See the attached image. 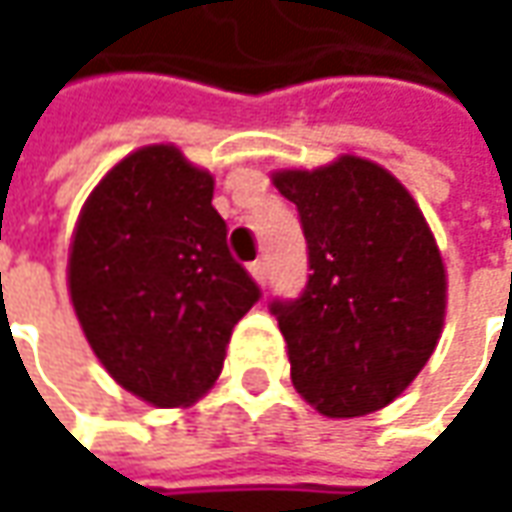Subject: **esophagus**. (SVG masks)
I'll return each mask as SVG.
<instances>
[{
    "label": "esophagus",
    "instance_id": "34e87169",
    "mask_svg": "<svg viewBox=\"0 0 512 512\" xmlns=\"http://www.w3.org/2000/svg\"><path fill=\"white\" fill-rule=\"evenodd\" d=\"M250 276H253V279H256L259 285H265V282H267V265H265V262H253V265H250Z\"/></svg>",
    "mask_w": 512,
    "mask_h": 512
}]
</instances>
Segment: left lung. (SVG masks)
I'll use <instances>...</instances> for the list:
<instances>
[{
	"label": "left lung",
	"mask_w": 512,
	"mask_h": 512,
	"mask_svg": "<svg viewBox=\"0 0 512 512\" xmlns=\"http://www.w3.org/2000/svg\"><path fill=\"white\" fill-rule=\"evenodd\" d=\"M273 185L299 210L310 262L305 293L270 305L293 387L330 419L376 413L402 396L442 336L439 245L407 187L362 156L279 170Z\"/></svg>",
	"instance_id": "obj_1"
}]
</instances>
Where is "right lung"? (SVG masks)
Masks as SVG:
<instances>
[{"mask_svg":"<svg viewBox=\"0 0 512 512\" xmlns=\"http://www.w3.org/2000/svg\"><path fill=\"white\" fill-rule=\"evenodd\" d=\"M70 302L96 359L153 407H187L222 373L259 285L227 250L213 176L173 145L133 150L73 230Z\"/></svg>","mask_w":512,"mask_h":512,"instance_id":"add662e5","label":"right lung"}]
</instances>
